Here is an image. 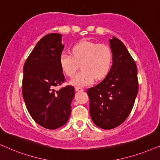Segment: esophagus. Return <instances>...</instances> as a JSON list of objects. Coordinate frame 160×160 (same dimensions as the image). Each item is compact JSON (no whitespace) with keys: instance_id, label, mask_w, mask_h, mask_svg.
<instances>
[{"instance_id":"obj_1","label":"esophagus","mask_w":160,"mask_h":160,"mask_svg":"<svg viewBox=\"0 0 160 160\" xmlns=\"http://www.w3.org/2000/svg\"><path fill=\"white\" fill-rule=\"evenodd\" d=\"M75 89H76V91H80V92L84 90V89L82 88V87H76Z\"/></svg>"}]
</instances>
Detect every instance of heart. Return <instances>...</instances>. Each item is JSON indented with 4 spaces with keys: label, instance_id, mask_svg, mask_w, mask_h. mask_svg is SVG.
<instances>
[{
    "label": "heart",
    "instance_id": "b5f03b06",
    "mask_svg": "<svg viewBox=\"0 0 160 160\" xmlns=\"http://www.w3.org/2000/svg\"><path fill=\"white\" fill-rule=\"evenodd\" d=\"M113 62L111 47L106 43L89 41L78 43L72 49V54L62 52L60 64L62 71L69 77L74 76L81 64L82 71L72 78L71 83L76 87H85L104 78L110 71Z\"/></svg>",
    "mask_w": 160,
    "mask_h": 160
}]
</instances>
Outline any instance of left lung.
<instances>
[{
    "mask_svg": "<svg viewBox=\"0 0 160 160\" xmlns=\"http://www.w3.org/2000/svg\"><path fill=\"white\" fill-rule=\"evenodd\" d=\"M109 42L113 53L110 71L101 82L87 91L92 119L105 130L117 128L125 121L138 92L137 65L132 56L116 37Z\"/></svg>",
    "mask_w": 160,
    "mask_h": 160,
    "instance_id": "1",
    "label": "left lung"
}]
</instances>
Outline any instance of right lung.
<instances>
[{"mask_svg":"<svg viewBox=\"0 0 160 160\" xmlns=\"http://www.w3.org/2000/svg\"><path fill=\"white\" fill-rule=\"evenodd\" d=\"M61 36L59 33L43 36L23 68L22 89L28 112L36 123L49 130L60 128L68 122L75 95L71 85L56 89L65 82L60 64L64 48Z\"/></svg>","mask_w":160,"mask_h":160,"instance_id":"right-lung-1","label":"right lung"}]
</instances>
